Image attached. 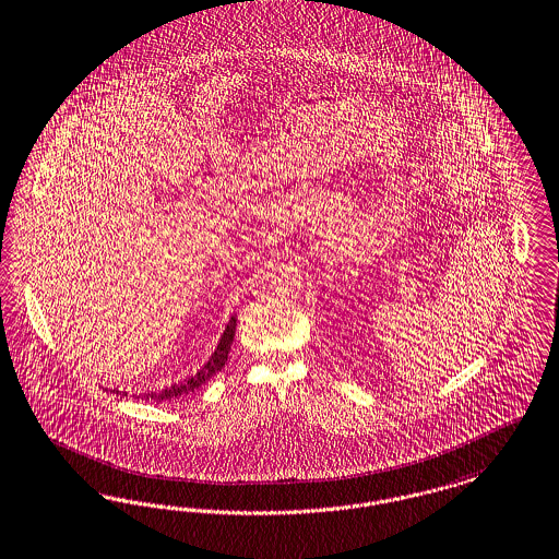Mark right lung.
<instances>
[{
    "mask_svg": "<svg viewBox=\"0 0 559 559\" xmlns=\"http://www.w3.org/2000/svg\"><path fill=\"white\" fill-rule=\"evenodd\" d=\"M235 326H237V318L233 316V318L228 320L226 329H224L216 352L212 354V358L207 359V364H205L201 370H198V374H193V377H189V379H185L182 382H175V384L162 389L159 393H145V395H139V397H141V400L170 402V400H177L180 395H187V393L200 389L201 384H205L216 372L223 370L224 364H226V359H228V352H230V343H233V338H235ZM118 393H120V391H116V395H118ZM122 395H127V393H122ZM133 397H136V395H133ZM139 397H136V400H139Z\"/></svg>",
    "mask_w": 559,
    "mask_h": 559,
    "instance_id": "add662e5",
    "label": "right lung"
}]
</instances>
